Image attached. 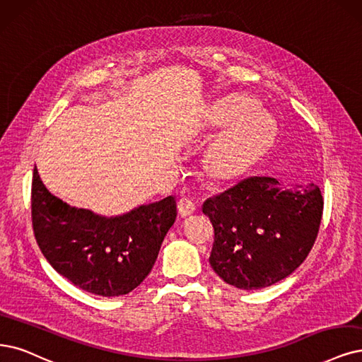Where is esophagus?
I'll return each instance as SVG.
<instances>
[{
    "label": "esophagus",
    "mask_w": 362,
    "mask_h": 362,
    "mask_svg": "<svg viewBox=\"0 0 362 362\" xmlns=\"http://www.w3.org/2000/svg\"><path fill=\"white\" fill-rule=\"evenodd\" d=\"M177 209H179L180 216L186 218V216H191L192 213H195L197 204L194 203V199H191V198H182L179 204H177Z\"/></svg>",
    "instance_id": "1"
}]
</instances>
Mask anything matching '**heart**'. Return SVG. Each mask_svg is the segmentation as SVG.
I'll return each instance as SVG.
<instances>
[{"mask_svg":"<svg viewBox=\"0 0 362 362\" xmlns=\"http://www.w3.org/2000/svg\"><path fill=\"white\" fill-rule=\"evenodd\" d=\"M210 120L226 127L210 144L206 155L207 170L219 179H231L242 173L269 140L273 120L253 107L246 97L233 95L213 103Z\"/></svg>","mask_w":362,"mask_h":362,"instance_id":"1","label":"heart"}]
</instances>
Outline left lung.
Masks as SVG:
<instances>
[{
    "label": "left lung",
    "instance_id": "8db88e82",
    "mask_svg": "<svg viewBox=\"0 0 362 362\" xmlns=\"http://www.w3.org/2000/svg\"><path fill=\"white\" fill-rule=\"evenodd\" d=\"M322 209V194L313 182L286 186L269 176L240 180L203 204L215 228L211 269L245 291L280 282L309 255Z\"/></svg>",
    "mask_w": 362,
    "mask_h": 362
}]
</instances>
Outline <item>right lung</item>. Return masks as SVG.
<instances>
[{
    "instance_id": "right-lung-1",
    "label": "right lung",
    "mask_w": 362,
    "mask_h": 362,
    "mask_svg": "<svg viewBox=\"0 0 362 362\" xmlns=\"http://www.w3.org/2000/svg\"><path fill=\"white\" fill-rule=\"evenodd\" d=\"M31 207L35 240L49 264L101 297L125 296L143 282L177 216L171 195L117 216L71 207L47 191L37 168Z\"/></svg>"
}]
</instances>
